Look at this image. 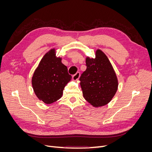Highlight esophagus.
Returning <instances> with one entry per match:
<instances>
[{
    "mask_svg": "<svg viewBox=\"0 0 152 152\" xmlns=\"http://www.w3.org/2000/svg\"><path fill=\"white\" fill-rule=\"evenodd\" d=\"M80 75V72H77L75 75H73L72 76V79H73V80H77L78 79H79Z\"/></svg>",
    "mask_w": 152,
    "mask_h": 152,
    "instance_id": "1",
    "label": "esophagus"
}]
</instances>
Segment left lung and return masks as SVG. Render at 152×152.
<instances>
[{
    "mask_svg": "<svg viewBox=\"0 0 152 152\" xmlns=\"http://www.w3.org/2000/svg\"><path fill=\"white\" fill-rule=\"evenodd\" d=\"M87 68L79 78L84 98L93 107L108 104L115 94L118 80L107 56L101 50L94 59L87 58Z\"/></svg>",
    "mask_w": 152,
    "mask_h": 152,
    "instance_id": "1",
    "label": "left lung"
}]
</instances>
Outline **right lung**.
<instances>
[{
	"label": "right lung",
	"mask_w": 152,
	"mask_h": 152,
	"mask_svg": "<svg viewBox=\"0 0 152 152\" xmlns=\"http://www.w3.org/2000/svg\"><path fill=\"white\" fill-rule=\"evenodd\" d=\"M71 79L67 67L61 63V58L56 56L53 49L41 59L31 83L37 98L45 103L50 104L61 97L64 88Z\"/></svg>",
	"instance_id": "right-lung-1"
}]
</instances>
